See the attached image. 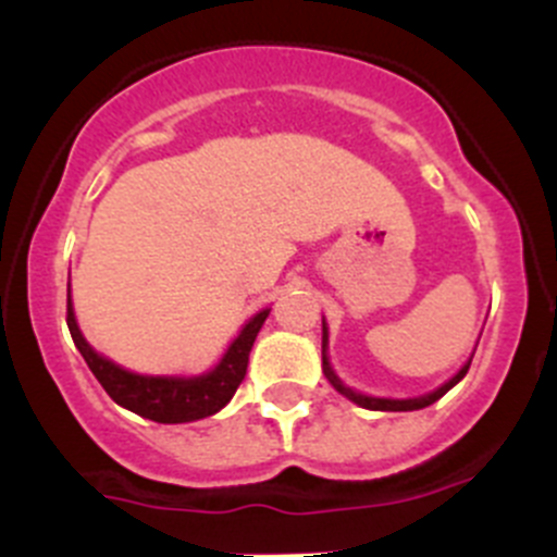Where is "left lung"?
<instances>
[{
  "label": "left lung",
  "mask_w": 557,
  "mask_h": 557,
  "mask_svg": "<svg viewBox=\"0 0 557 557\" xmlns=\"http://www.w3.org/2000/svg\"><path fill=\"white\" fill-rule=\"evenodd\" d=\"M325 342H329V334H325V323H323V374L325 377H329V383L336 387V391L339 393H345L347 398H350V401H356L358 407H363V409H380V412H412V409H423V407H429V404H434V401H440L442 396H445L447 391H450L453 385H458L460 380L466 377V372H469V367H471V361L466 363L463 369H460L458 374H455V377L450 380V383H445L442 387H436L434 393H429V396H420V398H404V401H398V398H374V396H361V393H356V391H350V387H345L339 383V377H336L334 372H331V367H329V356H325Z\"/></svg>",
  "instance_id": "8db88e82"
}]
</instances>
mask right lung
<instances>
[{
	"mask_svg": "<svg viewBox=\"0 0 557 557\" xmlns=\"http://www.w3.org/2000/svg\"><path fill=\"white\" fill-rule=\"evenodd\" d=\"M269 310L258 312L245 323L237 339L226 350L223 361L212 369L210 374L201 377H143V374H132L126 369L115 367L112 361L91 350L86 339H83L81 329L75 323V312H72V299L66 296V325L75 347L81 356L86 358L88 369L94 377L102 383L107 396L121 407L132 409L139 418L156 420V423H190V420H201L215 414L218 409L226 407L237 387L243 385L247 372V356L256 342L258 331H261L263 320Z\"/></svg>",
	"mask_w": 557,
	"mask_h": 557,
	"instance_id": "right-lung-1",
	"label": "right lung"
}]
</instances>
